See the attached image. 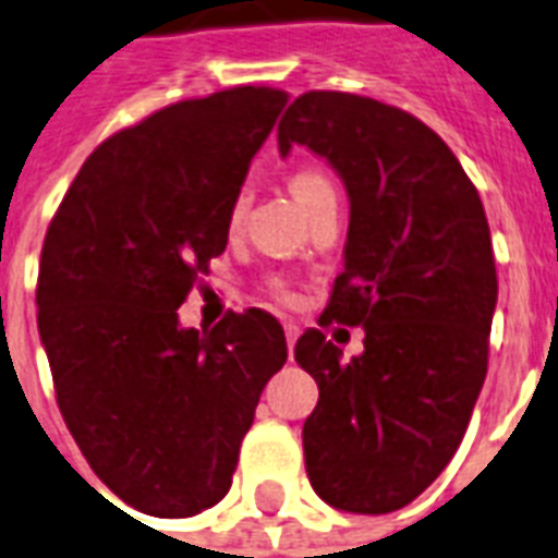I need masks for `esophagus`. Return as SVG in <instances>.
<instances>
[{"instance_id": "obj_1", "label": "esophagus", "mask_w": 558, "mask_h": 558, "mask_svg": "<svg viewBox=\"0 0 558 558\" xmlns=\"http://www.w3.org/2000/svg\"><path fill=\"white\" fill-rule=\"evenodd\" d=\"M283 333H287L289 354H292V348H295V339H298V327L295 325H287V327H283Z\"/></svg>"}]
</instances>
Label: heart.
<instances>
[{
    "label": "heart",
    "mask_w": 558,
    "mask_h": 558,
    "mask_svg": "<svg viewBox=\"0 0 558 558\" xmlns=\"http://www.w3.org/2000/svg\"><path fill=\"white\" fill-rule=\"evenodd\" d=\"M289 186H292V195H295L301 207H304L307 202H313L316 195L327 193V190H333V186H330V181H327V178L322 175L318 169H298L295 175L289 178ZM242 204H245V195H236V202H233V210H231L233 219H236V216L242 213Z\"/></svg>",
    "instance_id": "b5f03b06"
}]
</instances>
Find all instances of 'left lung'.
Returning <instances> with one entry per match:
<instances>
[{
	"instance_id": "obj_1",
	"label": "left lung",
	"mask_w": 558,
	"mask_h": 558,
	"mask_svg": "<svg viewBox=\"0 0 558 558\" xmlns=\"http://www.w3.org/2000/svg\"><path fill=\"white\" fill-rule=\"evenodd\" d=\"M307 146L345 181V269L318 325L363 327V354L310 327L295 363L318 383L304 462L325 504L386 515L457 453L488 368L497 304L477 186L421 119L368 96L310 90L280 117L278 146Z\"/></svg>"
}]
</instances>
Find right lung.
Returning <instances> with one entry per match:
<instances>
[{"label":"right lung","mask_w":558,"mask_h":558,"mask_svg":"<svg viewBox=\"0 0 558 558\" xmlns=\"http://www.w3.org/2000/svg\"><path fill=\"white\" fill-rule=\"evenodd\" d=\"M287 99L245 84L119 131L43 240L37 327L61 415L101 483L146 515H198L228 495L263 386L287 363L266 310L178 325Z\"/></svg>","instance_id":"obj_1"}]
</instances>
